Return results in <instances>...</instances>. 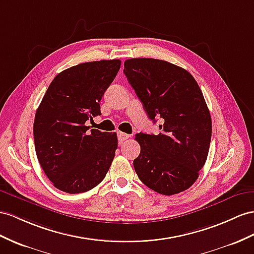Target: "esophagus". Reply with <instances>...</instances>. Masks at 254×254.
<instances>
[{"label":"esophagus","instance_id":"34e87169","mask_svg":"<svg viewBox=\"0 0 254 254\" xmlns=\"http://www.w3.org/2000/svg\"><path fill=\"white\" fill-rule=\"evenodd\" d=\"M118 140L120 141V142H122V141H125V140H127V139H128L129 137H131V135H128V134H127V133H123V132H118Z\"/></svg>","mask_w":254,"mask_h":254}]
</instances>
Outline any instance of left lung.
<instances>
[{
	"label": "left lung",
	"mask_w": 254,
	"mask_h": 254,
	"mask_svg": "<svg viewBox=\"0 0 254 254\" xmlns=\"http://www.w3.org/2000/svg\"><path fill=\"white\" fill-rule=\"evenodd\" d=\"M123 73L146 113L163 125L158 135L136 134L140 153L133 161L141 183L163 195L183 192L196 181L211 140V117L196 80L167 61L136 58Z\"/></svg>",
	"instance_id": "8db88e82"
}]
</instances>
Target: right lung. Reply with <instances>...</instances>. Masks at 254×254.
I'll return each instance as SVG.
<instances>
[{
	"label": "right lung",
	"mask_w": 254,
	"mask_h": 254,
	"mask_svg": "<svg viewBox=\"0 0 254 254\" xmlns=\"http://www.w3.org/2000/svg\"><path fill=\"white\" fill-rule=\"evenodd\" d=\"M120 60L81 63L51 81L38 106L33 133L38 162L53 185L76 194L105 178L118 148L117 134L86 126L101 115L100 102L120 69Z\"/></svg>",
	"instance_id": "right-lung-1"
}]
</instances>
